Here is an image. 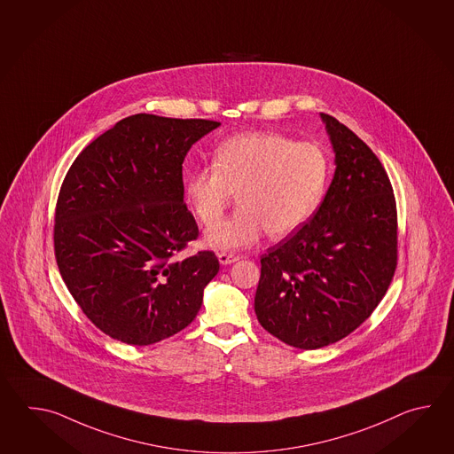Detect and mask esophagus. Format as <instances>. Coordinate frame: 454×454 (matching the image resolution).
Segmentation results:
<instances>
[{
  "label": "esophagus",
  "mask_w": 454,
  "mask_h": 454,
  "mask_svg": "<svg viewBox=\"0 0 454 454\" xmlns=\"http://www.w3.org/2000/svg\"><path fill=\"white\" fill-rule=\"evenodd\" d=\"M217 258L221 261V264H231V262H235V261L239 260L240 256L235 254V253H225V251H223V253L217 254Z\"/></svg>",
  "instance_id": "1"
}]
</instances>
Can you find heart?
<instances>
[{
    "label": "heart",
    "mask_w": 454,
    "mask_h": 454,
    "mask_svg": "<svg viewBox=\"0 0 454 454\" xmlns=\"http://www.w3.org/2000/svg\"><path fill=\"white\" fill-rule=\"evenodd\" d=\"M329 160L315 143H295L278 133H241L223 141L206 165L186 178L184 194L194 215L211 229L233 193L241 207L206 235L214 250H239L268 231L282 239L318 209L326 190Z\"/></svg>",
    "instance_id": "heart-1"
}]
</instances>
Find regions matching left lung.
<instances>
[{"label":"left lung","mask_w":454,"mask_h":454,"mask_svg":"<svg viewBox=\"0 0 454 454\" xmlns=\"http://www.w3.org/2000/svg\"><path fill=\"white\" fill-rule=\"evenodd\" d=\"M321 118L336 153L334 178L309 223L261 256L254 295L261 326L303 350L356 331L397 266V209L385 167L348 126Z\"/></svg>","instance_id":"1"}]
</instances>
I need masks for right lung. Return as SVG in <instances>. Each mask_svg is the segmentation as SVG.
<instances>
[{
  "mask_svg": "<svg viewBox=\"0 0 454 454\" xmlns=\"http://www.w3.org/2000/svg\"><path fill=\"white\" fill-rule=\"evenodd\" d=\"M221 125L137 114L82 149L55 207L59 274L106 336L149 346L186 328L219 272L214 251L176 260L200 231L184 203V157Z\"/></svg>",
  "mask_w": 454,
  "mask_h": 454,
  "instance_id": "right-lung-1",
  "label": "right lung"
}]
</instances>
